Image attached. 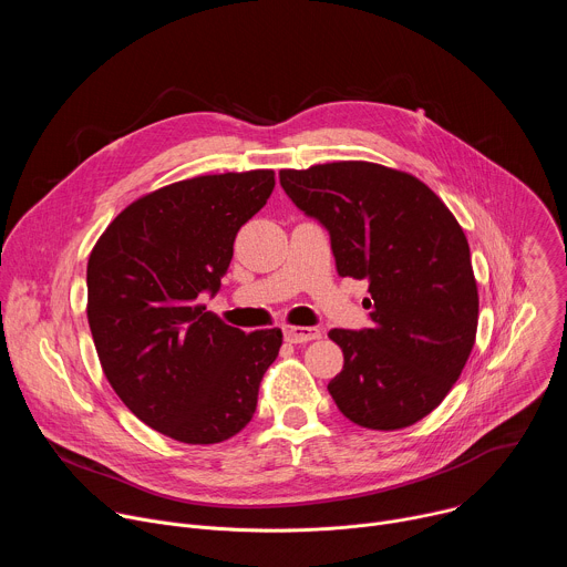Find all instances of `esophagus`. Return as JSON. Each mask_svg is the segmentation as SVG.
<instances>
[{
	"label": "esophagus",
	"mask_w": 567,
	"mask_h": 567,
	"mask_svg": "<svg viewBox=\"0 0 567 567\" xmlns=\"http://www.w3.org/2000/svg\"><path fill=\"white\" fill-rule=\"evenodd\" d=\"M285 339L289 343H307V341H316L320 339V330L318 328H298V326H285L282 328Z\"/></svg>",
	"instance_id": "obj_1"
}]
</instances>
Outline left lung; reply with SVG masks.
<instances>
[{
    "label": "left lung",
    "mask_w": 567,
    "mask_h": 567,
    "mask_svg": "<svg viewBox=\"0 0 567 567\" xmlns=\"http://www.w3.org/2000/svg\"><path fill=\"white\" fill-rule=\"evenodd\" d=\"M291 202L330 230L337 271L368 280L372 328L332 330L339 411L372 431L413 426L460 379L477 332L468 241L417 177L370 161L280 171Z\"/></svg>",
    "instance_id": "8db88e82"
}]
</instances>
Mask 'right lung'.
Returning <instances> with one entry per match:
<instances>
[{
	"mask_svg": "<svg viewBox=\"0 0 567 567\" xmlns=\"http://www.w3.org/2000/svg\"><path fill=\"white\" fill-rule=\"evenodd\" d=\"M274 171L202 175L123 208L87 262V320L101 368L125 406L184 444L245 429L282 332L245 334L197 298L217 291L233 241L269 199Z\"/></svg>",
	"mask_w": 567,
	"mask_h": 567,
	"instance_id": "add662e5",
	"label": "right lung"
}]
</instances>
